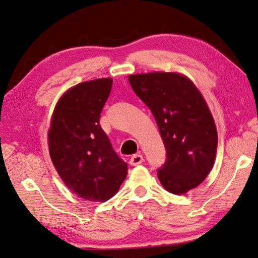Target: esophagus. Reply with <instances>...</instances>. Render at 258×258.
I'll return each mask as SVG.
<instances>
[{
    "label": "esophagus",
    "mask_w": 258,
    "mask_h": 258,
    "mask_svg": "<svg viewBox=\"0 0 258 258\" xmlns=\"http://www.w3.org/2000/svg\"><path fill=\"white\" fill-rule=\"evenodd\" d=\"M142 162H144V156H142L140 153L139 154H134V155L130 159L131 166H138V164H140Z\"/></svg>",
    "instance_id": "esophagus-1"
}]
</instances>
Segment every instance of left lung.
Wrapping results in <instances>:
<instances>
[{
	"mask_svg": "<svg viewBox=\"0 0 258 258\" xmlns=\"http://www.w3.org/2000/svg\"><path fill=\"white\" fill-rule=\"evenodd\" d=\"M133 91L152 111L167 152L157 170L164 189L183 195L210 174L215 160L218 133L201 92L176 73L131 75Z\"/></svg>",
	"mask_w": 258,
	"mask_h": 258,
	"instance_id": "8db88e82",
	"label": "left lung"
}]
</instances>
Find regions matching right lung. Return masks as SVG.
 <instances>
[{"mask_svg": "<svg viewBox=\"0 0 258 258\" xmlns=\"http://www.w3.org/2000/svg\"><path fill=\"white\" fill-rule=\"evenodd\" d=\"M112 79L80 83L55 106L48 131L52 162L63 183L79 197L106 202L127 175V163L114 152L99 125Z\"/></svg>", "mask_w": 258, "mask_h": 258, "instance_id": "1", "label": "right lung"}]
</instances>
